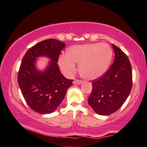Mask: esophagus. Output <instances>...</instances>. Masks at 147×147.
<instances>
[{
  "label": "esophagus",
  "instance_id": "esophagus-1",
  "mask_svg": "<svg viewBox=\"0 0 147 147\" xmlns=\"http://www.w3.org/2000/svg\"><path fill=\"white\" fill-rule=\"evenodd\" d=\"M82 83L81 81H79V80H75V81H73V84H75V85H79V84H81Z\"/></svg>",
  "mask_w": 147,
  "mask_h": 147
}]
</instances>
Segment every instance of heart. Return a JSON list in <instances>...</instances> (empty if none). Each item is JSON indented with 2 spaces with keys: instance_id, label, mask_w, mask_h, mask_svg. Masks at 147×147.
Returning <instances> with one entry per match:
<instances>
[{
  "instance_id": "obj_1",
  "label": "heart",
  "mask_w": 147,
  "mask_h": 147,
  "mask_svg": "<svg viewBox=\"0 0 147 147\" xmlns=\"http://www.w3.org/2000/svg\"><path fill=\"white\" fill-rule=\"evenodd\" d=\"M112 58V50L105 43H94L70 47L66 55L58 58V66L68 78L76 72L79 65L80 75L87 80L100 77L106 72Z\"/></svg>"
}]
</instances>
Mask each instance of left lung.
Wrapping results in <instances>:
<instances>
[{
    "mask_svg": "<svg viewBox=\"0 0 147 147\" xmlns=\"http://www.w3.org/2000/svg\"><path fill=\"white\" fill-rule=\"evenodd\" d=\"M114 62L101 77L91 81L93 89L88 99L95 112L107 116L122 107L132 85V66L128 56L113 44Z\"/></svg>",
    "mask_w": 147,
    "mask_h": 147,
    "instance_id": "obj_1",
    "label": "left lung"
}]
</instances>
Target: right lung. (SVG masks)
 I'll return each mask as SVG.
<instances>
[{
	"label": "right lung",
	"mask_w": 147,
	"mask_h": 147,
	"mask_svg": "<svg viewBox=\"0 0 147 147\" xmlns=\"http://www.w3.org/2000/svg\"><path fill=\"white\" fill-rule=\"evenodd\" d=\"M65 44L54 39L42 41L32 46L23 56L18 72V84L27 105L37 113L54 112L63 100L73 80L60 72L58 60ZM51 59L44 71L36 69V58Z\"/></svg>",
	"instance_id": "1"
}]
</instances>
